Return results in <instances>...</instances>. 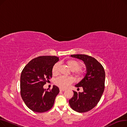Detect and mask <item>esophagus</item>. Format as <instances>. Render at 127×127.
<instances>
[{
  "label": "esophagus",
  "instance_id": "esophagus-1",
  "mask_svg": "<svg viewBox=\"0 0 127 127\" xmlns=\"http://www.w3.org/2000/svg\"><path fill=\"white\" fill-rule=\"evenodd\" d=\"M60 91H62V92H64V91H65V89H63L60 88Z\"/></svg>",
  "mask_w": 127,
  "mask_h": 127
}]
</instances>
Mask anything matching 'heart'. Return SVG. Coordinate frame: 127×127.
Returning a JSON list of instances; mask_svg holds the SVG:
<instances>
[{
	"label": "heart",
	"instance_id": "heart-1",
	"mask_svg": "<svg viewBox=\"0 0 127 127\" xmlns=\"http://www.w3.org/2000/svg\"><path fill=\"white\" fill-rule=\"evenodd\" d=\"M69 68L73 71L74 74L78 77H81L82 76V72L81 70L79 69L81 66V63L74 60H68L66 62ZM59 63H57L53 65L52 72L53 75H57L58 74V68ZM73 82V79L70 77L61 76L57 78L55 80V84L59 87L65 89Z\"/></svg>",
	"mask_w": 127,
	"mask_h": 127
}]
</instances>
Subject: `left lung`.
<instances>
[{"label":"left lung","mask_w":127,"mask_h":127,"mask_svg":"<svg viewBox=\"0 0 127 127\" xmlns=\"http://www.w3.org/2000/svg\"><path fill=\"white\" fill-rule=\"evenodd\" d=\"M70 57L81 60L86 66L84 78L75 86L82 87L83 92L73 91L74 96L69 100L72 109L84 113L90 111L97 104L104 89L105 71L102 65L94 58L85 55H72Z\"/></svg>","instance_id":"obj_1"}]
</instances>
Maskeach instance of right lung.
Segmentation results:
<instances>
[{
  "instance_id": "right-lung-1",
  "label": "right lung",
  "mask_w": 127,
  "mask_h": 127,
  "mask_svg": "<svg viewBox=\"0 0 127 127\" xmlns=\"http://www.w3.org/2000/svg\"><path fill=\"white\" fill-rule=\"evenodd\" d=\"M56 56H41L32 59L23 69L21 76V94L28 107L35 112L49 110L60 92L53 85L49 91L43 86L52 77L53 65L59 61Z\"/></svg>"
}]
</instances>
